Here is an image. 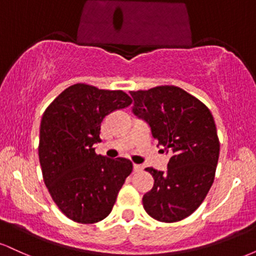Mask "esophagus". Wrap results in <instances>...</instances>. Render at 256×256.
I'll return each mask as SVG.
<instances>
[{"label":"esophagus","mask_w":256,"mask_h":256,"mask_svg":"<svg viewBox=\"0 0 256 256\" xmlns=\"http://www.w3.org/2000/svg\"><path fill=\"white\" fill-rule=\"evenodd\" d=\"M142 171H143V167L140 165H136V164H134V172H142Z\"/></svg>","instance_id":"esophagus-1"}]
</instances>
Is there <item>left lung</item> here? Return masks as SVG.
Segmentation results:
<instances>
[{"mask_svg": "<svg viewBox=\"0 0 256 256\" xmlns=\"http://www.w3.org/2000/svg\"><path fill=\"white\" fill-rule=\"evenodd\" d=\"M130 94L134 116L148 122L161 152L171 154L166 172L146 168L154 186L143 196V207L158 222L183 220L198 210L214 182L220 143L212 113L173 85Z\"/></svg>", "mask_w": 256, "mask_h": 256, "instance_id": "obj_1", "label": "left lung"}]
</instances>
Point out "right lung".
<instances>
[{
    "mask_svg": "<svg viewBox=\"0 0 256 256\" xmlns=\"http://www.w3.org/2000/svg\"><path fill=\"white\" fill-rule=\"evenodd\" d=\"M132 104L122 90L74 84L43 113L38 155L52 201L67 218L94 224L112 212L119 190L132 172L124 158L112 160L95 152L106 116Z\"/></svg>",
    "mask_w": 256,
    "mask_h": 256,
    "instance_id": "add662e5",
    "label": "right lung"
}]
</instances>
